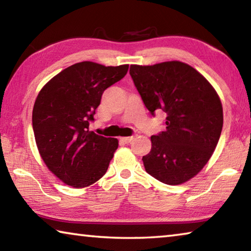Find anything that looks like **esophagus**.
Segmentation results:
<instances>
[{
	"label": "esophagus",
	"instance_id": "34e87169",
	"mask_svg": "<svg viewBox=\"0 0 251 251\" xmlns=\"http://www.w3.org/2000/svg\"><path fill=\"white\" fill-rule=\"evenodd\" d=\"M121 139H122V141L124 142V143L128 144V143H130L131 141H133V139H134V136H128V137H122Z\"/></svg>",
	"mask_w": 251,
	"mask_h": 251
}]
</instances>
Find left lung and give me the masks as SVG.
I'll return each instance as SVG.
<instances>
[{"label":"left lung","mask_w":251,"mask_h":251,"mask_svg":"<svg viewBox=\"0 0 251 251\" xmlns=\"http://www.w3.org/2000/svg\"><path fill=\"white\" fill-rule=\"evenodd\" d=\"M129 74L147 109L166 113V130L151 137L143 156L151 176L167 185L192 179L208 163L223 129V105L211 84L186 63L130 65Z\"/></svg>","instance_id":"8db88e82"}]
</instances>
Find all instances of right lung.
I'll return each instance as SVG.
<instances>
[{
  "label": "right lung",
  "instance_id": "right-lung-1",
  "mask_svg": "<svg viewBox=\"0 0 251 251\" xmlns=\"http://www.w3.org/2000/svg\"><path fill=\"white\" fill-rule=\"evenodd\" d=\"M127 71L128 64L76 63L50 79L37 95L32 114L37 150L46 167L64 184L84 188L107 171L117 138L97 135L88 126L104 91Z\"/></svg>",
  "mask_w": 251,
  "mask_h": 251
}]
</instances>
